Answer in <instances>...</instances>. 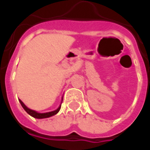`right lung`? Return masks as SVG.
Returning a JSON list of instances; mask_svg holds the SVG:
<instances>
[{
	"label": "right lung",
	"instance_id": "obj_1",
	"mask_svg": "<svg viewBox=\"0 0 150 150\" xmlns=\"http://www.w3.org/2000/svg\"><path fill=\"white\" fill-rule=\"evenodd\" d=\"M19 101H20L21 106H22V108H24L25 111V112H27L29 115H30L31 116H33V117H34V118H37V119L48 118V117H50V116H54L55 114H57V113L59 112V110H60V108H61V105H60V106H59V107L56 110L52 111V112H46V113H38V112H35V111L31 110V109H30L29 108L26 107V106H25V105L24 104V103H23V102H22L21 100H19Z\"/></svg>",
	"mask_w": 150,
	"mask_h": 150
}]
</instances>
